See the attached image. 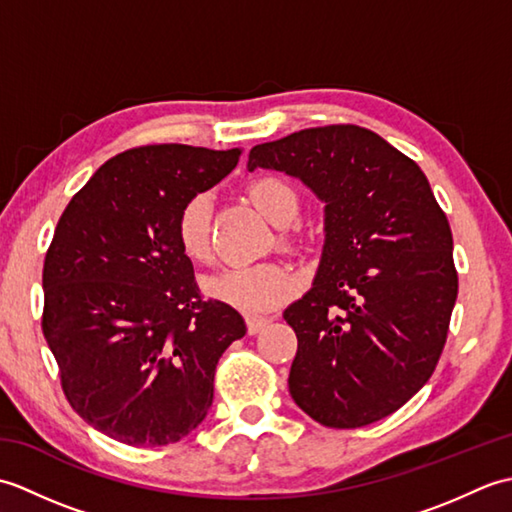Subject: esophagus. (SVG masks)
Here are the masks:
<instances>
[{"label": "esophagus", "instance_id": "1", "mask_svg": "<svg viewBox=\"0 0 512 512\" xmlns=\"http://www.w3.org/2000/svg\"><path fill=\"white\" fill-rule=\"evenodd\" d=\"M268 323H270L268 317H246V325H248V332L250 334L262 332Z\"/></svg>", "mask_w": 512, "mask_h": 512}]
</instances>
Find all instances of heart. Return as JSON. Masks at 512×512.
<instances>
[{"mask_svg":"<svg viewBox=\"0 0 512 512\" xmlns=\"http://www.w3.org/2000/svg\"><path fill=\"white\" fill-rule=\"evenodd\" d=\"M246 193L257 211L273 224H288L297 215L295 189L279 176H259L248 182ZM176 239L184 257L206 262L211 257V200L198 193L182 204L176 217ZM295 277L281 264H253L226 268L204 279V292L248 314L266 312L295 292Z\"/></svg>","mask_w":512,"mask_h":512,"instance_id":"1","label":"heart"}]
</instances>
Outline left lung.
Wrapping results in <instances>:
<instances>
[{"instance_id": "left-lung-1", "label": "left lung", "mask_w": 512, "mask_h": 512, "mask_svg": "<svg viewBox=\"0 0 512 512\" xmlns=\"http://www.w3.org/2000/svg\"><path fill=\"white\" fill-rule=\"evenodd\" d=\"M257 167L286 171L325 202L317 279L284 312L297 334L290 396L332 429L389 416L431 378L458 299L451 226L427 176L358 125L255 145Z\"/></svg>"}]
</instances>
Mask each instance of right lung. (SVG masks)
<instances>
[{
	"label": "right lung",
	"mask_w": 512,
	"mask_h": 512,
	"mask_svg": "<svg viewBox=\"0 0 512 512\" xmlns=\"http://www.w3.org/2000/svg\"><path fill=\"white\" fill-rule=\"evenodd\" d=\"M239 149L145 145L110 158L65 206L43 262L41 330L79 416L132 447H165L206 418L215 367L246 334L202 299L176 239L182 204Z\"/></svg>",
	"instance_id": "right-lung-1"
}]
</instances>
